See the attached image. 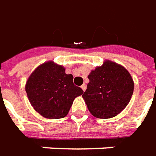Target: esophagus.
Segmentation results:
<instances>
[{"label":"esophagus","mask_w":156,"mask_h":156,"mask_svg":"<svg viewBox=\"0 0 156 156\" xmlns=\"http://www.w3.org/2000/svg\"><path fill=\"white\" fill-rule=\"evenodd\" d=\"M81 87V89H82V91L85 92V91H86V89H87V86H86L85 84H83L81 87Z\"/></svg>","instance_id":"1"}]
</instances>
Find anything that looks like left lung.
Listing matches in <instances>:
<instances>
[{
    "instance_id": "8db88e82",
    "label": "left lung",
    "mask_w": 156,
    "mask_h": 156,
    "mask_svg": "<svg viewBox=\"0 0 156 156\" xmlns=\"http://www.w3.org/2000/svg\"><path fill=\"white\" fill-rule=\"evenodd\" d=\"M88 79L82 98L94 117L109 119L116 116L129 104L134 81L122 65L105 60L90 72Z\"/></svg>"
}]
</instances>
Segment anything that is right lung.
Returning a JSON list of instances; mask_svg holds the SVG:
<instances>
[{"mask_svg": "<svg viewBox=\"0 0 156 156\" xmlns=\"http://www.w3.org/2000/svg\"><path fill=\"white\" fill-rule=\"evenodd\" d=\"M29 101L35 111L47 119H60L68 115L74 99L83 91L73 83V76L53 61L39 65L25 84Z\"/></svg>", "mask_w": 156, "mask_h": 156, "instance_id": "obj_1", "label": "right lung"}]
</instances>
